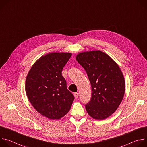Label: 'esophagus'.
Segmentation results:
<instances>
[{"label":"esophagus","instance_id":"34e87169","mask_svg":"<svg viewBox=\"0 0 147 147\" xmlns=\"http://www.w3.org/2000/svg\"><path fill=\"white\" fill-rule=\"evenodd\" d=\"M74 96H75L76 98H77L78 96V92H75V93L74 94Z\"/></svg>","mask_w":147,"mask_h":147}]
</instances>
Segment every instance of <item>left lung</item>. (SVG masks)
Segmentation results:
<instances>
[{"instance_id": "obj_1", "label": "left lung", "mask_w": 147, "mask_h": 147, "mask_svg": "<svg viewBox=\"0 0 147 147\" xmlns=\"http://www.w3.org/2000/svg\"><path fill=\"white\" fill-rule=\"evenodd\" d=\"M86 71L92 89L86 105L88 114L96 120L105 119L117 109L123 99L125 84L116 63L100 51L79 53L76 57Z\"/></svg>"}]
</instances>
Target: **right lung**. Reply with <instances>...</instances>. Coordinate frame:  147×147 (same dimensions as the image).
I'll use <instances>...</instances> for the list:
<instances>
[{
	"instance_id": "add662e5",
	"label": "right lung",
	"mask_w": 147,
	"mask_h": 147,
	"mask_svg": "<svg viewBox=\"0 0 147 147\" xmlns=\"http://www.w3.org/2000/svg\"><path fill=\"white\" fill-rule=\"evenodd\" d=\"M71 55L52 52L41 56L27 74L26 92L29 101L38 112L50 119L66 115L74 99L61 75Z\"/></svg>"
}]
</instances>
